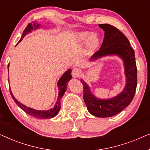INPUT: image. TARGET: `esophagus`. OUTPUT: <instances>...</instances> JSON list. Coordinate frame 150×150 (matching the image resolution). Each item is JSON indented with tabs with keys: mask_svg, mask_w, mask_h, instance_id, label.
<instances>
[{
	"mask_svg": "<svg viewBox=\"0 0 150 150\" xmlns=\"http://www.w3.org/2000/svg\"><path fill=\"white\" fill-rule=\"evenodd\" d=\"M71 74H72V76L74 77H79L81 75V70L79 68H78V67L74 68L72 69V73Z\"/></svg>",
	"mask_w": 150,
	"mask_h": 150,
	"instance_id": "34e87169",
	"label": "esophagus"
}]
</instances>
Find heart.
Segmentation results:
<instances>
[{"instance_id":"1","label":"heart","mask_w":150,"mask_h":150,"mask_svg":"<svg viewBox=\"0 0 150 150\" xmlns=\"http://www.w3.org/2000/svg\"><path fill=\"white\" fill-rule=\"evenodd\" d=\"M75 40L78 44H83L86 42V52L87 54H93L100 44V38L96 33L89 31H82L76 33Z\"/></svg>"}]
</instances>
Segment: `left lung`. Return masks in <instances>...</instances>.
<instances>
[{"mask_svg":"<svg viewBox=\"0 0 150 150\" xmlns=\"http://www.w3.org/2000/svg\"><path fill=\"white\" fill-rule=\"evenodd\" d=\"M103 29L104 38L100 50L92 55L90 61H95L106 56L116 55L122 59L126 75V85L117 96L109 99H100L92 93L91 88L83 79V98L89 112L98 117H109L127 107L134 98L137 85V69L134 51L130 42L120 30L108 24H99Z\"/></svg>","mask_w":150,"mask_h":150,"instance_id":"obj_1","label":"left lung"}]
</instances>
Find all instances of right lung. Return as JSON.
Here are the masks:
<instances>
[{
  "mask_svg": "<svg viewBox=\"0 0 150 150\" xmlns=\"http://www.w3.org/2000/svg\"><path fill=\"white\" fill-rule=\"evenodd\" d=\"M40 27V24H37L35 22H31V23L28 24L25 29H24L21 38H20L19 42H18V44H16V46L18 44V43L21 42L22 39L24 38V37L26 35L29 33L31 32L33 29H37V28ZM9 65H8V69H9ZM71 69H67V70L62 75V76L60 78V79L59 80L58 83H57V86H58V88H59L58 98H57V102L56 104H54V107L50 108V109L49 110H35L34 109V108L28 107V106L24 105V104L20 103L19 101H18V100L16 99L15 97H14L13 95L11 93V89H9L10 93H11V96L14 101H15L16 104H18V106H19V107L21 108L24 111H25L26 113L30 115H31L33 117H34L38 118V119H50V118L54 117L58 114L59 110H60L61 98H63V94L65 93V91H66L67 83H68L69 80L71 79Z\"/></svg>",
  "mask_w": 150,
  "mask_h": 150,
  "instance_id": "1",
  "label": "right lung"
}]
</instances>
